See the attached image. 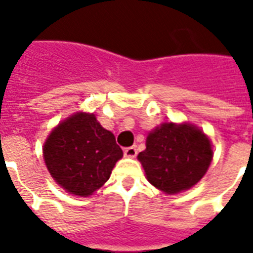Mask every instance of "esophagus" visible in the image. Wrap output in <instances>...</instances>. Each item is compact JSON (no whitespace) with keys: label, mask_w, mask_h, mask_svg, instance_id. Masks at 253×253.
<instances>
[{"label":"esophagus","mask_w":253,"mask_h":253,"mask_svg":"<svg viewBox=\"0 0 253 253\" xmlns=\"http://www.w3.org/2000/svg\"><path fill=\"white\" fill-rule=\"evenodd\" d=\"M136 155H138L136 147H127V148H125V156H127V158H135Z\"/></svg>","instance_id":"obj_1"}]
</instances>
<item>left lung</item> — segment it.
I'll return each instance as SVG.
<instances>
[{
    "instance_id": "8db88e82",
    "label": "left lung",
    "mask_w": 253,
    "mask_h": 253,
    "mask_svg": "<svg viewBox=\"0 0 253 253\" xmlns=\"http://www.w3.org/2000/svg\"><path fill=\"white\" fill-rule=\"evenodd\" d=\"M146 146L138 159L147 180L168 194L196 185L212 159L210 140L193 125L164 123L147 136Z\"/></svg>"
}]
</instances>
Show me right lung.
I'll return each mask as SVG.
<instances>
[{
    "instance_id": "obj_1",
    "label": "right lung",
    "mask_w": 253,
    "mask_h": 253,
    "mask_svg": "<svg viewBox=\"0 0 253 253\" xmlns=\"http://www.w3.org/2000/svg\"><path fill=\"white\" fill-rule=\"evenodd\" d=\"M43 155L57 184L71 194L86 197L109 180L123 152L94 115L77 113L51 132Z\"/></svg>"
}]
</instances>
